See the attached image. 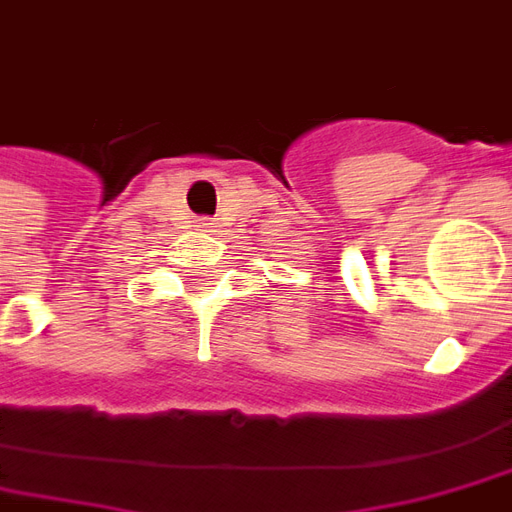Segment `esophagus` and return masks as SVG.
<instances>
[{
	"instance_id": "obj_1",
	"label": "esophagus",
	"mask_w": 512,
	"mask_h": 512,
	"mask_svg": "<svg viewBox=\"0 0 512 512\" xmlns=\"http://www.w3.org/2000/svg\"><path fill=\"white\" fill-rule=\"evenodd\" d=\"M196 227H202L205 232H213V230H216V221H213V219H199V224H196Z\"/></svg>"
}]
</instances>
